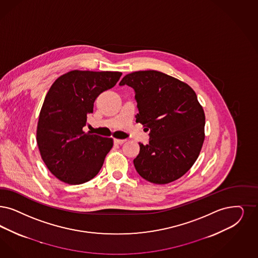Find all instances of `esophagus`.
Returning <instances> with one entry per match:
<instances>
[{
	"label": "esophagus",
	"instance_id": "34e87169",
	"mask_svg": "<svg viewBox=\"0 0 258 258\" xmlns=\"http://www.w3.org/2000/svg\"><path fill=\"white\" fill-rule=\"evenodd\" d=\"M126 142V140H118V139H115V143L117 144H123Z\"/></svg>",
	"mask_w": 258,
	"mask_h": 258
}]
</instances>
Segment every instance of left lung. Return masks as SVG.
Returning a JSON list of instances; mask_svg holds the SVG:
<instances>
[{"label": "left lung", "instance_id": "8db88e82", "mask_svg": "<svg viewBox=\"0 0 258 258\" xmlns=\"http://www.w3.org/2000/svg\"><path fill=\"white\" fill-rule=\"evenodd\" d=\"M119 85L133 88L136 121L150 131L149 143H139L136 170L153 183L178 180L196 162L205 140V113L195 92L158 71L134 72Z\"/></svg>", "mask_w": 258, "mask_h": 258}]
</instances>
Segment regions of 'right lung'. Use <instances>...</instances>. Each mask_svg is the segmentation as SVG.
Masks as SVG:
<instances>
[{
  "mask_svg": "<svg viewBox=\"0 0 258 258\" xmlns=\"http://www.w3.org/2000/svg\"><path fill=\"white\" fill-rule=\"evenodd\" d=\"M119 72L71 71L48 90L39 115L36 140L48 170L60 181L80 184L101 169L113 139L85 133L87 115L102 92L115 86Z\"/></svg>",
  "mask_w": 258,
  "mask_h": 258,
  "instance_id": "add662e5",
  "label": "right lung"
}]
</instances>
